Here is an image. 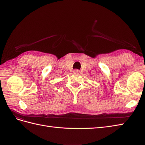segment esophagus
<instances>
[{"mask_svg": "<svg viewBox=\"0 0 145 145\" xmlns=\"http://www.w3.org/2000/svg\"><path fill=\"white\" fill-rule=\"evenodd\" d=\"M73 73H80V71H79L78 70H73Z\"/></svg>", "mask_w": 145, "mask_h": 145, "instance_id": "1", "label": "esophagus"}]
</instances>
